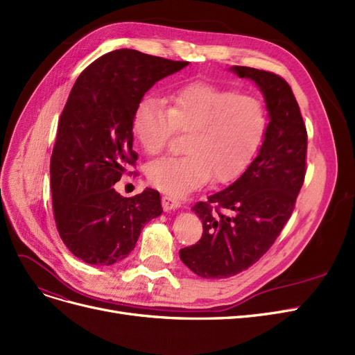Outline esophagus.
<instances>
[{
	"label": "esophagus",
	"instance_id": "1",
	"mask_svg": "<svg viewBox=\"0 0 355 355\" xmlns=\"http://www.w3.org/2000/svg\"><path fill=\"white\" fill-rule=\"evenodd\" d=\"M181 207V202L173 196H162V208L165 211H173Z\"/></svg>",
	"mask_w": 355,
	"mask_h": 355
}]
</instances>
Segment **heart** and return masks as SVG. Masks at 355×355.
<instances>
[{
	"label": "heart",
	"mask_w": 355,
	"mask_h": 355,
	"mask_svg": "<svg viewBox=\"0 0 355 355\" xmlns=\"http://www.w3.org/2000/svg\"><path fill=\"white\" fill-rule=\"evenodd\" d=\"M267 113L261 100L211 83L182 84L168 96L144 97L135 106L131 131L148 155L161 153L177 132H187L182 156L153 161L148 184L171 196L202 187L212 177L228 182L243 173L264 139Z\"/></svg>",
	"instance_id": "1"
}]
</instances>
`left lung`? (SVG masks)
I'll list each match as a JSON object with an SVG mask.
<instances>
[{
	"mask_svg": "<svg viewBox=\"0 0 355 355\" xmlns=\"http://www.w3.org/2000/svg\"><path fill=\"white\" fill-rule=\"evenodd\" d=\"M232 71L261 88L270 122L258 156L242 177L193 207L203 233L198 243L180 249V258L205 279L232 277L267 254L291 218L306 173L308 135L291 85L254 67Z\"/></svg>",
	"mask_w": 355,
	"mask_h": 355,
	"instance_id": "obj_1",
	"label": "left lung"
}]
</instances>
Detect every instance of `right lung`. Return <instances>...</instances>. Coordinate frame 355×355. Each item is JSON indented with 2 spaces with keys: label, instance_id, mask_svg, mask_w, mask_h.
Segmentation results:
<instances>
[{
  "label": "right lung",
  "instance_id": "add662e5",
  "mask_svg": "<svg viewBox=\"0 0 355 355\" xmlns=\"http://www.w3.org/2000/svg\"><path fill=\"white\" fill-rule=\"evenodd\" d=\"M187 64L122 49L98 57L78 76L57 125L50 181L57 232L87 264L127 258L144 224L162 214L159 191L122 198L113 186L135 166V106L159 79Z\"/></svg>",
  "mask_w": 355,
  "mask_h": 355
}]
</instances>
